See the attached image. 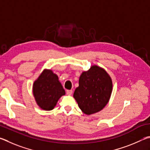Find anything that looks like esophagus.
Here are the masks:
<instances>
[{"label": "esophagus", "mask_w": 150, "mask_h": 150, "mask_svg": "<svg viewBox=\"0 0 150 150\" xmlns=\"http://www.w3.org/2000/svg\"><path fill=\"white\" fill-rule=\"evenodd\" d=\"M66 93L68 95H71L72 93H73V91H72V90H67Z\"/></svg>", "instance_id": "34e87169"}]
</instances>
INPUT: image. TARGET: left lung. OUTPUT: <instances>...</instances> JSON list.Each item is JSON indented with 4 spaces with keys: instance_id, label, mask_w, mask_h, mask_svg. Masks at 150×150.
Wrapping results in <instances>:
<instances>
[{
    "instance_id": "1",
    "label": "left lung",
    "mask_w": 150,
    "mask_h": 150,
    "mask_svg": "<svg viewBox=\"0 0 150 150\" xmlns=\"http://www.w3.org/2000/svg\"><path fill=\"white\" fill-rule=\"evenodd\" d=\"M112 81L108 73L98 66L82 73L73 97L84 113L91 115L101 111L110 100Z\"/></svg>"
}]
</instances>
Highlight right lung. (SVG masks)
I'll list each match as a JSON object with an SVG mask.
<instances>
[{
    "mask_svg": "<svg viewBox=\"0 0 150 150\" xmlns=\"http://www.w3.org/2000/svg\"><path fill=\"white\" fill-rule=\"evenodd\" d=\"M33 94L37 105L43 110L49 111L53 110L66 92L58 75L50 69H45L33 83Z\"/></svg>",
    "mask_w": 150,
    "mask_h": 150,
    "instance_id": "obj_1",
    "label": "right lung"
}]
</instances>
